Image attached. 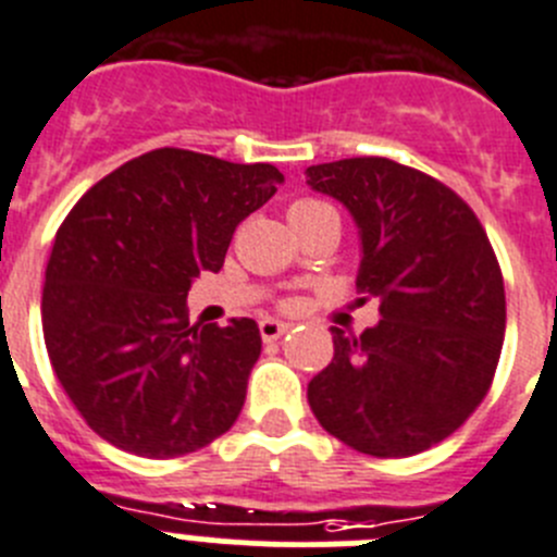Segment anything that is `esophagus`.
Returning a JSON list of instances; mask_svg holds the SVG:
<instances>
[{
	"label": "esophagus",
	"mask_w": 557,
	"mask_h": 557,
	"mask_svg": "<svg viewBox=\"0 0 557 557\" xmlns=\"http://www.w3.org/2000/svg\"><path fill=\"white\" fill-rule=\"evenodd\" d=\"M288 327H290V324L277 322V319H263V322H260V338H263V341H277L280 335L288 333Z\"/></svg>",
	"instance_id": "34e87169"
}]
</instances>
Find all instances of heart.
Masks as SVG:
<instances>
[{
    "instance_id": "1",
    "label": "heart",
    "mask_w": 557,
    "mask_h": 557,
    "mask_svg": "<svg viewBox=\"0 0 557 557\" xmlns=\"http://www.w3.org/2000/svg\"><path fill=\"white\" fill-rule=\"evenodd\" d=\"M324 213H335L327 202H319V199H299L288 208V219L290 224L305 222V219H315V216H324Z\"/></svg>"
}]
</instances>
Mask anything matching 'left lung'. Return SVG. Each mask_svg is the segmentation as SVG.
Returning a JSON list of instances; mask_svg holds the SVG:
<instances>
[{
  "label": "left lung",
  "instance_id": "obj_1",
  "mask_svg": "<svg viewBox=\"0 0 557 557\" xmlns=\"http://www.w3.org/2000/svg\"><path fill=\"white\" fill-rule=\"evenodd\" d=\"M305 183L349 210L355 285L380 302V322L360 335L333 327L310 410L363 455L424 453L483 403L503 352L505 285L488 235L447 185L388 158L319 163Z\"/></svg>",
  "mask_w": 557,
  "mask_h": 557
}]
</instances>
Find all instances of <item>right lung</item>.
<instances>
[{"mask_svg":"<svg viewBox=\"0 0 557 557\" xmlns=\"http://www.w3.org/2000/svg\"><path fill=\"white\" fill-rule=\"evenodd\" d=\"M272 163L188 149L127 160L54 235L44 341L94 433L124 453L180 458L233 428L260 355L252 319L191 327L185 297L224 267L235 227L277 194Z\"/></svg>","mask_w":557,"mask_h":557,"instance_id":"1","label":"right lung"}]
</instances>
